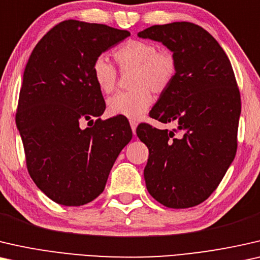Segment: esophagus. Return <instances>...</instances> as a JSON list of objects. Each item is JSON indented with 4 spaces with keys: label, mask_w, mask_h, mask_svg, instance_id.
<instances>
[{
    "label": "esophagus",
    "mask_w": 260,
    "mask_h": 260,
    "mask_svg": "<svg viewBox=\"0 0 260 260\" xmlns=\"http://www.w3.org/2000/svg\"><path fill=\"white\" fill-rule=\"evenodd\" d=\"M131 123V127H132V132H133V134L135 135V131H137V127H138V122L135 121V120H131L129 121Z\"/></svg>",
    "instance_id": "esophagus-1"
}]
</instances>
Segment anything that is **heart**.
I'll list each match as a JSON object with an SVG mask.
<instances>
[{
    "mask_svg": "<svg viewBox=\"0 0 260 260\" xmlns=\"http://www.w3.org/2000/svg\"><path fill=\"white\" fill-rule=\"evenodd\" d=\"M114 58L120 71H133L128 92L113 95L107 101L111 115L140 119L153 104V94L167 90L177 74V58L168 49L158 48L155 43L146 40H129L115 50ZM92 78L99 90L109 94L118 85V71L107 58H95L92 64Z\"/></svg>",
    "mask_w": 260,
    "mask_h": 260,
    "instance_id": "1",
    "label": "heart"
}]
</instances>
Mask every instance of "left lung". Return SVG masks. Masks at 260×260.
<instances>
[{"label":"left lung","mask_w":260,"mask_h":260,"mask_svg":"<svg viewBox=\"0 0 260 260\" xmlns=\"http://www.w3.org/2000/svg\"><path fill=\"white\" fill-rule=\"evenodd\" d=\"M138 36L161 42L177 58L173 82L149 112L177 129L148 123L137 129L149 151L146 187L164 206L193 207L214 192L235 159L241 108L235 73L217 40L198 24H156Z\"/></svg>","instance_id":"obj_1"}]
</instances>
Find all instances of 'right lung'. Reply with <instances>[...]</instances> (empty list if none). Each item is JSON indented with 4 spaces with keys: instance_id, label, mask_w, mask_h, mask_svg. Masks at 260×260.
Listing matches in <instances>:
<instances>
[{
    "instance_id": "obj_1",
    "label": "right lung",
    "mask_w": 260,
    "mask_h": 260,
    "mask_svg": "<svg viewBox=\"0 0 260 260\" xmlns=\"http://www.w3.org/2000/svg\"><path fill=\"white\" fill-rule=\"evenodd\" d=\"M129 35L106 24L67 20L50 29L29 56L16 125L32 181L57 204L93 202L131 141L127 120L99 118L106 104L92 78L95 58ZM82 121L94 125L82 130Z\"/></svg>"
}]
</instances>
